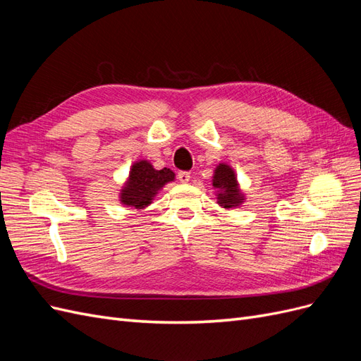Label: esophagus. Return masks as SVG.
Returning <instances> with one entry per match:
<instances>
[{
  "label": "esophagus",
  "instance_id": "obj_1",
  "mask_svg": "<svg viewBox=\"0 0 361 361\" xmlns=\"http://www.w3.org/2000/svg\"><path fill=\"white\" fill-rule=\"evenodd\" d=\"M190 171H185V170H180L179 173H178V179L182 182V183H187L188 180H190Z\"/></svg>",
  "mask_w": 361,
  "mask_h": 361
}]
</instances>
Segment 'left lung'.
Wrapping results in <instances>:
<instances>
[{
  "label": "left lung",
  "instance_id": "1",
  "mask_svg": "<svg viewBox=\"0 0 361 361\" xmlns=\"http://www.w3.org/2000/svg\"><path fill=\"white\" fill-rule=\"evenodd\" d=\"M212 182L214 187L220 190V192H218V200H220L221 206L233 207L243 202V195L238 190L236 176L228 166L220 164L215 170Z\"/></svg>",
  "mask_w": 361,
  "mask_h": 361
}]
</instances>
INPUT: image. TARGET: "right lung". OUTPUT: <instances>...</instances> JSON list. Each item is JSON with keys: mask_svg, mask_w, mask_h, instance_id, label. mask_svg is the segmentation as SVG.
Segmentation results:
<instances>
[{"mask_svg": "<svg viewBox=\"0 0 361 361\" xmlns=\"http://www.w3.org/2000/svg\"><path fill=\"white\" fill-rule=\"evenodd\" d=\"M174 179V173L169 169L155 170L147 161L134 164L129 173V180L122 191V202L128 206L145 207L150 203L157 191Z\"/></svg>", "mask_w": 361, "mask_h": 361, "instance_id": "right-lung-1", "label": "right lung"}]
</instances>
